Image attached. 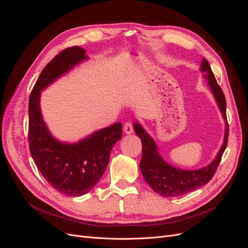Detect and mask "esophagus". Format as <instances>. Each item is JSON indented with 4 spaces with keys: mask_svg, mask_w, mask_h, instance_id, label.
Listing matches in <instances>:
<instances>
[{
    "mask_svg": "<svg viewBox=\"0 0 248 248\" xmlns=\"http://www.w3.org/2000/svg\"><path fill=\"white\" fill-rule=\"evenodd\" d=\"M124 131L127 134H131L133 132V126L130 122H126L124 124Z\"/></svg>",
    "mask_w": 248,
    "mask_h": 248,
    "instance_id": "obj_1",
    "label": "esophagus"
}]
</instances>
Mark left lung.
Wrapping results in <instances>:
<instances>
[{
    "instance_id": "8db88e82",
    "label": "left lung",
    "mask_w": 248,
    "mask_h": 248,
    "mask_svg": "<svg viewBox=\"0 0 248 248\" xmlns=\"http://www.w3.org/2000/svg\"><path fill=\"white\" fill-rule=\"evenodd\" d=\"M201 71L206 73L205 78L208 79V85L211 89L224 119V122H226V133H224L223 144L215 159L209 166L196 170H186L170 166L159 155L155 141L145 131L140 124L138 122H134L133 124L134 131L140 139L142 146V156L140 163V171L145 178V181L161 197H180L207 184L214 176L228 145L229 124L227 119L226 97H224L221 88L217 84L211 67L205 58L202 59Z\"/></svg>"
}]
</instances>
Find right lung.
<instances>
[{
    "mask_svg": "<svg viewBox=\"0 0 248 248\" xmlns=\"http://www.w3.org/2000/svg\"><path fill=\"white\" fill-rule=\"evenodd\" d=\"M87 59L86 50L79 46L62 50L44 67L29 100L30 152L52 188L69 197H80L93 188L108 167L112 147L122 138V123H116L76 144H67L52 138L43 121L40 92Z\"/></svg>",
    "mask_w": 248,
    "mask_h": 248,
    "instance_id": "obj_1",
    "label": "right lung"
}]
</instances>
